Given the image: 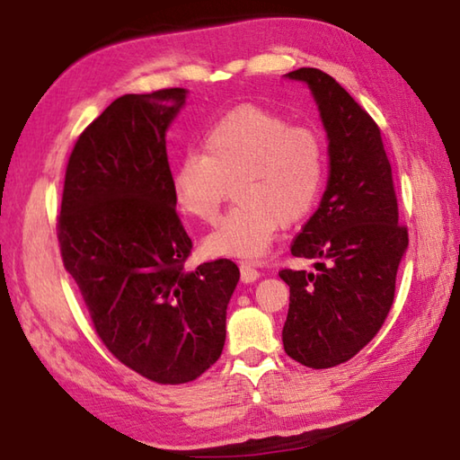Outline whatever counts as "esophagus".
<instances>
[{"instance_id":"1","label":"esophagus","mask_w":460,"mask_h":460,"mask_svg":"<svg viewBox=\"0 0 460 460\" xmlns=\"http://www.w3.org/2000/svg\"><path fill=\"white\" fill-rule=\"evenodd\" d=\"M239 270H241V281L243 283H253L261 278V273H259L252 263H241Z\"/></svg>"}]
</instances>
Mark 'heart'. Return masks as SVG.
Listing matches in <instances>:
<instances>
[{"label": "heart", "mask_w": 460, "mask_h": 460, "mask_svg": "<svg viewBox=\"0 0 460 460\" xmlns=\"http://www.w3.org/2000/svg\"><path fill=\"white\" fill-rule=\"evenodd\" d=\"M203 152L190 150L172 174L187 215L215 223L235 182L237 207L203 241L215 257L255 259L283 227L312 211L325 177V146L310 127L259 106H239L215 124Z\"/></svg>", "instance_id": "heart-1"}]
</instances>
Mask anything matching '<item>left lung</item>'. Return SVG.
<instances>
[{"instance_id":"8db88e82","label":"left lung","mask_w":460,"mask_h":460,"mask_svg":"<svg viewBox=\"0 0 460 460\" xmlns=\"http://www.w3.org/2000/svg\"><path fill=\"white\" fill-rule=\"evenodd\" d=\"M286 78L310 88L328 135V185L291 245V255L315 259V271H279L289 286L283 348L320 370L354 358L382 328L408 231L398 225L378 124L322 70L299 68Z\"/></svg>"}]
</instances>
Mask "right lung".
Instances as JSON below:
<instances>
[{"mask_svg":"<svg viewBox=\"0 0 460 460\" xmlns=\"http://www.w3.org/2000/svg\"><path fill=\"white\" fill-rule=\"evenodd\" d=\"M185 88L116 98L82 132L66 169L58 241L92 323L119 360L185 384L219 360L239 270H185L190 239L174 207L166 130Z\"/></svg>","mask_w":460,"mask_h":460,"instance_id":"1","label":"right lung"}]
</instances>
